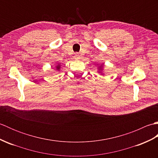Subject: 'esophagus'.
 <instances>
[{
	"mask_svg": "<svg viewBox=\"0 0 158 158\" xmlns=\"http://www.w3.org/2000/svg\"><path fill=\"white\" fill-rule=\"evenodd\" d=\"M75 58L76 59V60H79L80 59V55L79 54V53H76L75 54Z\"/></svg>",
	"mask_w": 158,
	"mask_h": 158,
	"instance_id": "obj_1",
	"label": "esophagus"
}]
</instances>
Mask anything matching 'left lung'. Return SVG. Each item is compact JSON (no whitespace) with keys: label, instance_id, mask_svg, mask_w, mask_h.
Listing matches in <instances>:
<instances>
[{"label":"left lung","instance_id":"1","mask_svg":"<svg viewBox=\"0 0 158 158\" xmlns=\"http://www.w3.org/2000/svg\"><path fill=\"white\" fill-rule=\"evenodd\" d=\"M97 65H98V67H97V69H98V70H98V73L99 74H100V75H105V74L103 73L104 66H105V64L102 63V64H101L99 65V66H98V64H97Z\"/></svg>","mask_w":158,"mask_h":158}]
</instances>
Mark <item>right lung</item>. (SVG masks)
I'll list each match as a JSON object with an SVG mask.
<instances>
[{"label":"right lung","instance_id":"right-lung-1","mask_svg":"<svg viewBox=\"0 0 158 158\" xmlns=\"http://www.w3.org/2000/svg\"><path fill=\"white\" fill-rule=\"evenodd\" d=\"M60 69H61V65H60V64H57L55 66V70H57V71L59 72L60 70Z\"/></svg>","mask_w":158,"mask_h":158}]
</instances>
